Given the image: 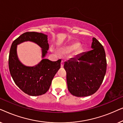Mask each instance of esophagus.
I'll use <instances>...</instances> for the list:
<instances>
[{
	"mask_svg": "<svg viewBox=\"0 0 123 123\" xmlns=\"http://www.w3.org/2000/svg\"><path fill=\"white\" fill-rule=\"evenodd\" d=\"M63 65H64V61L62 60V62H61V68H63Z\"/></svg>",
	"mask_w": 123,
	"mask_h": 123,
	"instance_id": "34e87169",
	"label": "esophagus"
}]
</instances>
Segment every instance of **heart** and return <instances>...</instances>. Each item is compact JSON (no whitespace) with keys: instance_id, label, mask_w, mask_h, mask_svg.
I'll return each mask as SVG.
<instances>
[{"instance_id":"heart-1","label":"heart","mask_w":123,"mask_h":123,"mask_svg":"<svg viewBox=\"0 0 123 123\" xmlns=\"http://www.w3.org/2000/svg\"><path fill=\"white\" fill-rule=\"evenodd\" d=\"M80 46V43H72L71 44L64 46L59 49V52L62 55H65L70 54L76 50Z\"/></svg>"}]
</instances>
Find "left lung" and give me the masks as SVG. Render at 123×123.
<instances>
[{"mask_svg":"<svg viewBox=\"0 0 123 123\" xmlns=\"http://www.w3.org/2000/svg\"><path fill=\"white\" fill-rule=\"evenodd\" d=\"M91 48V51L77 55L64 64L68 89L75 96L93 95L100 88L105 75L107 64L103 46L93 37Z\"/></svg>","mask_w":123,"mask_h":123,"instance_id":"8db88e82","label":"left lung"}]
</instances>
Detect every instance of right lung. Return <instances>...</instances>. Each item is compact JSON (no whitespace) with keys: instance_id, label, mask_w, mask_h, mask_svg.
Instances as JSON below:
<instances>
[{"instance_id":"right-lung-1","label":"right lung","mask_w":123,"mask_h":123,"mask_svg":"<svg viewBox=\"0 0 123 123\" xmlns=\"http://www.w3.org/2000/svg\"><path fill=\"white\" fill-rule=\"evenodd\" d=\"M27 41L36 43L42 48V60L32 67L23 65L18 56L17 46ZM49 48L48 35L35 32L23 33L12 44L9 56L10 73L16 85L28 95L37 96L46 93L60 68V59L52 62L45 58Z\"/></svg>"}]
</instances>
